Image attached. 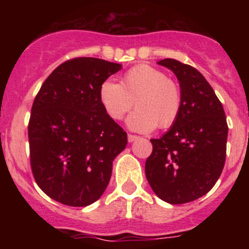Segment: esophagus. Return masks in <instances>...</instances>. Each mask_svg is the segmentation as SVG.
<instances>
[{"label":"esophagus","instance_id":"obj_1","mask_svg":"<svg viewBox=\"0 0 249 249\" xmlns=\"http://www.w3.org/2000/svg\"><path fill=\"white\" fill-rule=\"evenodd\" d=\"M127 138H128L129 143H132V142H135V141L138 140L140 137H138V136H135V135H128V137Z\"/></svg>","mask_w":249,"mask_h":249}]
</instances>
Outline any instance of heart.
Returning a JSON list of instances; mask_svg holds the SVG:
<instances>
[{
  "label": "heart",
  "instance_id": "heart-1",
  "mask_svg": "<svg viewBox=\"0 0 249 249\" xmlns=\"http://www.w3.org/2000/svg\"><path fill=\"white\" fill-rule=\"evenodd\" d=\"M98 97L109 118L122 120L127 112L137 107L127 118L132 131L148 133L156 127L168 128L181 111V92L164 72L149 65L132 67L121 77V82L105 81Z\"/></svg>",
  "mask_w": 249,
  "mask_h": 249
}]
</instances>
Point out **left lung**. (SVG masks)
I'll list each match as a JSON object with an SVG mask.
<instances>
[{
    "mask_svg": "<svg viewBox=\"0 0 249 249\" xmlns=\"http://www.w3.org/2000/svg\"><path fill=\"white\" fill-rule=\"evenodd\" d=\"M158 65L177 77L181 111L153 151L144 172L153 192L171 204L188 203L212 190L226 160L228 126L223 106L207 80L192 66L166 58Z\"/></svg>",
    "mask_w": 249,
    "mask_h": 249,
    "instance_id": "8db88e82",
    "label": "left lung"
}]
</instances>
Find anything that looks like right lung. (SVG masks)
I'll list each match as a JSON object with an SVG mask.
<instances>
[{
    "instance_id": "right-lung-1",
    "label": "right lung",
    "mask_w": 249,
    "mask_h": 249,
    "mask_svg": "<svg viewBox=\"0 0 249 249\" xmlns=\"http://www.w3.org/2000/svg\"><path fill=\"white\" fill-rule=\"evenodd\" d=\"M122 68L93 57L66 61L41 86L28 123L31 168L48 197L72 207L100 199L127 133L107 116L100 86Z\"/></svg>"
}]
</instances>
